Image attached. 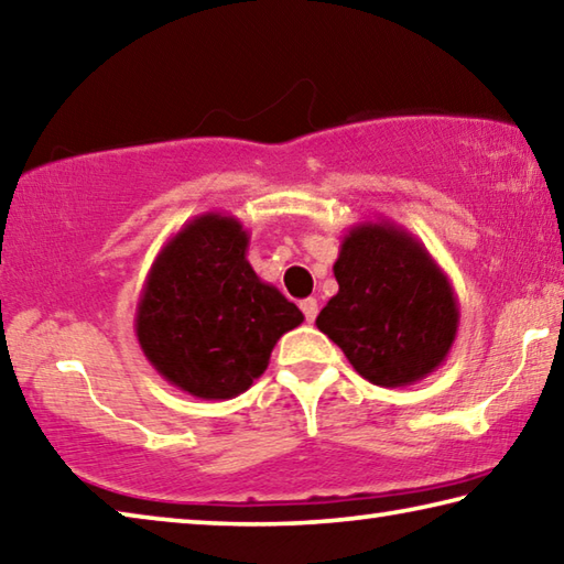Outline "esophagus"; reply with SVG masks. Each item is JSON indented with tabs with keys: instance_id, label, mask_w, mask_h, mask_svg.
I'll return each instance as SVG.
<instances>
[{
	"instance_id": "obj_1",
	"label": "esophagus",
	"mask_w": 564,
	"mask_h": 564,
	"mask_svg": "<svg viewBox=\"0 0 564 564\" xmlns=\"http://www.w3.org/2000/svg\"><path fill=\"white\" fill-rule=\"evenodd\" d=\"M301 311H303L305 321L313 323V321H316V316H318V301H316V299H305V301H301Z\"/></svg>"
}]
</instances>
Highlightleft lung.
I'll list each match as a JSON object with an SVG mask.
<instances>
[{
    "label": "left lung",
    "mask_w": 564,
    "mask_h": 564,
    "mask_svg": "<svg viewBox=\"0 0 564 564\" xmlns=\"http://www.w3.org/2000/svg\"><path fill=\"white\" fill-rule=\"evenodd\" d=\"M338 293L318 313L321 333L380 388L413 386L451 352L460 311L425 246L388 218L343 236L333 263Z\"/></svg>",
    "instance_id": "8db88e82"
}]
</instances>
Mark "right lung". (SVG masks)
I'll return each mask as SVG.
<instances>
[{
    "label": "right lung",
    "mask_w": 564,
    "mask_h": 564,
    "mask_svg": "<svg viewBox=\"0 0 564 564\" xmlns=\"http://www.w3.org/2000/svg\"><path fill=\"white\" fill-rule=\"evenodd\" d=\"M248 231L208 212L171 236L151 263L137 305L139 346L156 373L202 400L241 395L269 368L299 305L246 261Z\"/></svg>",
    "instance_id": "obj_1"
}]
</instances>
